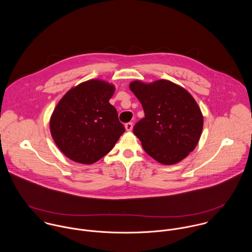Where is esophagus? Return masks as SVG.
Masks as SVG:
<instances>
[{"label":"esophagus","instance_id":"obj_1","mask_svg":"<svg viewBox=\"0 0 252 252\" xmlns=\"http://www.w3.org/2000/svg\"><path fill=\"white\" fill-rule=\"evenodd\" d=\"M125 128H126L127 131H132V129H133V123H132V122L126 123V124H125Z\"/></svg>","mask_w":252,"mask_h":252}]
</instances>
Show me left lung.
Segmentation results:
<instances>
[{"instance_id":"obj_1","label":"left lung","mask_w":252,"mask_h":252,"mask_svg":"<svg viewBox=\"0 0 252 252\" xmlns=\"http://www.w3.org/2000/svg\"><path fill=\"white\" fill-rule=\"evenodd\" d=\"M131 91L141 102L144 117L133 129L144 151L164 165L184 159L198 144L203 114L191 94L172 81L136 80Z\"/></svg>"}]
</instances>
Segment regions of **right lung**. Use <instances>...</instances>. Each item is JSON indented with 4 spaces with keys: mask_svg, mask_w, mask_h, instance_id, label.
<instances>
[{
    "mask_svg": "<svg viewBox=\"0 0 252 252\" xmlns=\"http://www.w3.org/2000/svg\"><path fill=\"white\" fill-rule=\"evenodd\" d=\"M114 86L91 79L69 90L50 118L51 136L72 161L93 164L107 155L125 132L109 104Z\"/></svg>",
    "mask_w": 252,
    "mask_h": 252,
    "instance_id": "add662e5",
    "label": "right lung"
}]
</instances>
